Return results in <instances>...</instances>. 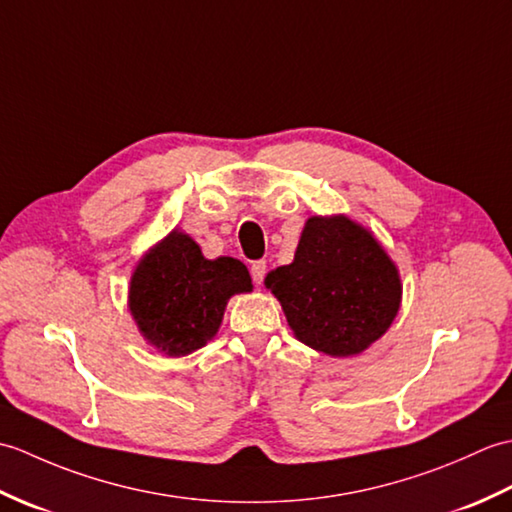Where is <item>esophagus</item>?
<instances>
[{"instance_id": "34e87169", "label": "esophagus", "mask_w": 512, "mask_h": 512, "mask_svg": "<svg viewBox=\"0 0 512 512\" xmlns=\"http://www.w3.org/2000/svg\"><path fill=\"white\" fill-rule=\"evenodd\" d=\"M266 262H253L250 264V277H253L255 284H262L264 277H266Z\"/></svg>"}]
</instances>
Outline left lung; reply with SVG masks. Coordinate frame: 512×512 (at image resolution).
Instances as JSON below:
<instances>
[{
  "instance_id": "obj_1",
  "label": "left lung",
  "mask_w": 512,
  "mask_h": 512,
  "mask_svg": "<svg viewBox=\"0 0 512 512\" xmlns=\"http://www.w3.org/2000/svg\"><path fill=\"white\" fill-rule=\"evenodd\" d=\"M301 343L328 356H356L396 319L402 284L376 237L345 215H314L292 264L266 277Z\"/></svg>"
}]
</instances>
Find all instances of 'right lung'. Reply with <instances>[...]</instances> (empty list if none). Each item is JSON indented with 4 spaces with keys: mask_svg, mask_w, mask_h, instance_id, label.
Segmentation results:
<instances>
[{
    "mask_svg": "<svg viewBox=\"0 0 512 512\" xmlns=\"http://www.w3.org/2000/svg\"><path fill=\"white\" fill-rule=\"evenodd\" d=\"M250 288L248 268L239 259H206L176 228L138 262L129 310L147 343L167 356H187L220 330L228 299Z\"/></svg>",
    "mask_w": 512,
    "mask_h": 512,
    "instance_id": "add662e5",
    "label": "right lung"
}]
</instances>
